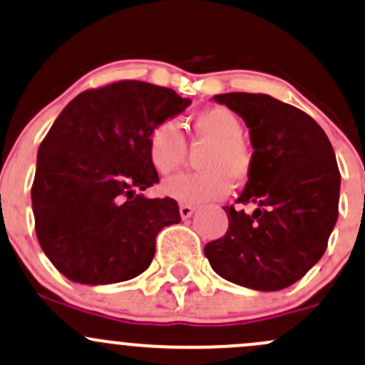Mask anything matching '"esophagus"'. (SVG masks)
Masks as SVG:
<instances>
[{
	"instance_id": "esophagus-1",
	"label": "esophagus",
	"mask_w": 365,
	"mask_h": 365,
	"mask_svg": "<svg viewBox=\"0 0 365 365\" xmlns=\"http://www.w3.org/2000/svg\"><path fill=\"white\" fill-rule=\"evenodd\" d=\"M194 212H195L194 206H190V205H180V215H182L183 220H187V218L192 217Z\"/></svg>"
}]
</instances>
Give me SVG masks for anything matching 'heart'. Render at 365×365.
Returning <instances> with one entry per match:
<instances>
[{
	"mask_svg": "<svg viewBox=\"0 0 365 365\" xmlns=\"http://www.w3.org/2000/svg\"><path fill=\"white\" fill-rule=\"evenodd\" d=\"M240 117L225 106H215L194 118V145H208L199 157V173H180L164 180L160 189L183 205L217 201L236 183L247 182L252 152L243 141ZM187 157V143L178 122L164 120L148 136V159L160 175L175 171Z\"/></svg>",
	"mask_w": 365,
	"mask_h": 365,
	"instance_id": "b5f03b06",
	"label": "heart"
}]
</instances>
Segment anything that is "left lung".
Wrapping results in <instances>:
<instances>
[{"label":"left lung","instance_id":"1","mask_svg":"<svg viewBox=\"0 0 365 365\" xmlns=\"http://www.w3.org/2000/svg\"><path fill=\"white\" fill-rule=\"evenodd\" d=\"M213 99L250 129L252 171L229 229L205 247L213 271L247 289L276 292L322 259L337 220L341 175L324 129L292 105L267 94L229 92Z\"/></svg>","mask_w":365,"mask_h":365}]
</instances>
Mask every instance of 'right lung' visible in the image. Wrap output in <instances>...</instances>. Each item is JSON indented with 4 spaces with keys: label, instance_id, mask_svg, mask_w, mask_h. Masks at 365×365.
Masks as SVG:
<instances>
[{
    "label": "right lung",
    "instance_id": "right-lung-1",
    "mask_svg": "<svg viewBox=\"0 0 365 365\" xmlns=\"http://www.w3.org/2000/svg\"><path fill=\"white\" fill-rule=\"evenodd\" d=\"M190 105L173 89L122 80L76 96L41 141L31 201L41 250L68 279L110 285L141 274L155 236L178 224L175 199H148L159 182L148 136Z\"/></svg>",
    "mask_w": 365,
    "mask_h": 365
}]
</instances>
